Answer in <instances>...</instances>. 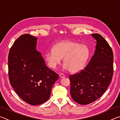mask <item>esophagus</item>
I'll return each mask as SVG.
<instances>
[{"label":"esophagus","mask_w":120,"mask_h":120,"mask_svg":"<svg viewBox=\"0 0 120 120\" xmlns=\"http://www.w3.org/2000/svg\"><path fill=\"white\" fill-rule=\"evenodd\" d=\"M59 76H60V77H61V78H64V77H65L64 75L62 73H60V74H59Z\"/></svg>","instance_id":"34e87169"}]
</instances>
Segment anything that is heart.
I'll return each mask as SVG.
<instances>
[{"label": "heart", "mask_w": 120, "mask_h": 120, "mask_svg": "<svg viewBox=\"0 0 120 120\" xmlns=\"http://www.w3.org/2000/svg\"><path fill=\"white\" fill-rule=\"evenodd\" d=\"M89 55V49L86 45L65 40L56 44L53 50L46 52L44 58L51 68H55L64 58L65 68L70 72L75 73L84 68Z\"/></svg>", "instance_id": "1"}]
</instances>
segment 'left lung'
Here are the masks:
<instances>
[{
	"mask_svg": "<svg viewBox=\"0 0 120 120\" xmlns=\"http://www.w3.org/2000/svg\"><path fill=\"white\" fill-rule=\"evenodd\" d=\"M96 49L88 64L77 74L70 75V94L75 102L87 105L97 100L108 88L113 74V53L100 34H91Z\"/></svg>",
	"mask_w": 120,
	"mask_h": 120,
	"instance_id": "8db88e82",
	"label": "left lung"
}]
</instances>
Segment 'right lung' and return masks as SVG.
Returning a JSON list of instances; mask_svg holds the SVG:
<instances>
[{
	"instance_id": "obj_1",
	"label": "right lung",
	"mask_w": 120,
	"mask_h": 120,
	"mask_svg": "<svg viewBox=\"0 0 120 120\" xmlns=\"http://www.w3.org/2000/svg\"><path fill=\"white\" fill-rule=\"evenodd\" d=\"M38 38L23 34L14 42L8 54V75L11 87L28 104L38 105L49 98L59 75L46 66L36 50Z\"/></svg>"
}]
</instances>
